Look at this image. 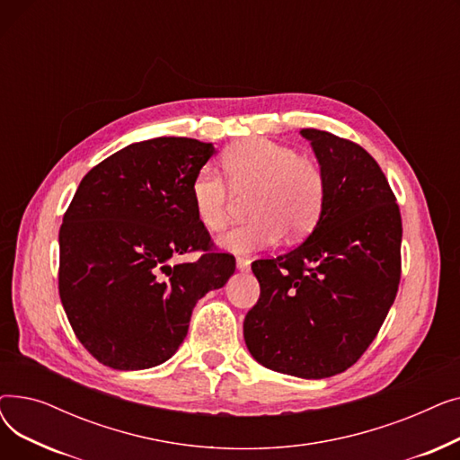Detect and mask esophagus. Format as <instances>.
<instances>
[{
    "instance_id": "34e87169",
    "label": "esophagus",
    "mask_w": 460,
    "mask_h": 460,
    "mask_svg": "<svg viewBox=\"0 0 460 460\" xmlns=\"http://www.w3.org/2000/svg\"><path fill=\"white\" fill-rule=\"evenodd\" d=\"M250 259H246V257H236V269L240 270V272H246V270H250Z\"/></svg>"
}]
</instances>
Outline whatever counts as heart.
<instances>
[{
    "label": "heart",
    "instance_id": "heart-1",
    "mask_svg": "<svg viewBox=\"0 0 460 460\" xmlns=\"http://www.w3.org/2000/svg\"><path fill=\"white\" fill-rule=\"evenodd\" d=\"M224 173L203 167L190 186L193 210L199 224L216 233L227 226L233 191L255 188L250 201L253 220L240 224L220 236V246L233 253H252L276 246L283 231L302 236L317 226L324 207V175L321 165L287 145L264 137L233 143L222 158Z\"/></svg>",
    "mask_w": 460,
    "mask_h": 460
}]
</instances>
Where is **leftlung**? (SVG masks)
Returning a JSON list of instances; mask_svg holds the SVG:
<instances>
[{
    "label": "left lung",
    "mask_w": 460,
    "mask_h": 460,
    "mask_svg": "<svg viewBox=\"0 0 460 460\" xmlns=\"http://www.w3.org/2000/svg\"><path fill=\"white\" fill-rule=\"evenodd\" d=\"M324 175V207L305 243L252 270L261 296L244 341L261 366L300 378L347 371L367 350L401 279L399 205L358 143L304 128Z\"/></svg>",
    "instance_id": "left-lung-1"
}]
</instances>
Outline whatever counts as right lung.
Listing matches in <instances>:
<instances>
[{
    "label": "right lung",
    "mask_w": 460,
    "mask_h": 460,
    "mask_svg": "<svg viewBox=\"0 0 460 460\" xmlns=\"http://www.w3.org/2000/svg\"><path fill=\"white\" fill-rule=\"evenodd\" d=\"M212 143L155 137L94 165L59 229V296L80 343L101 364L139 371L172 358L191 311L234 272L212 246L190 186ZM201 251L193 263L178 257Z\"/></svg>",
    "instance_id": "add662e5"
}]
</instances>
